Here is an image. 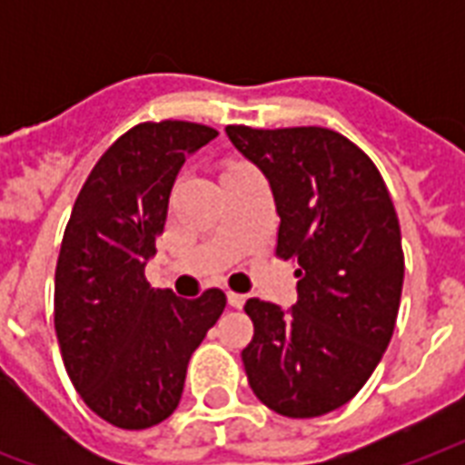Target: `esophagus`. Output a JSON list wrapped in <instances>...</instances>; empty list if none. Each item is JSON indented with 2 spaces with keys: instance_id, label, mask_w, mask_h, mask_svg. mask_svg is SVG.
I'll list each match as a JSON object with an SVG mask.
<instances>
[{
  "instance_id": "34e87169",
  "label": "esophagus",
  "mask_w": 465,
  "mask_h": 465,
  "mask_svg": "<svg viewBox=\"0 0 465 465\" xmlns=\"http://www.w3.org/2000/svg\"><path fill=\"white\" fill-rule=\"evenodd\" d=\"M226 299H229V306H233V309H243V304H246V297H243V294H236V292H229Z\"/></svg>"
}]
</instances>
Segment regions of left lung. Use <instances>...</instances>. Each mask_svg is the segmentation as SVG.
<instances>
[{
  "mask_svg": "<svg viewBox=\"0 0 465 465\" xmlns=\"http://www.w3.org/2000/svg\"><path fill=\"white\" fill-rule=\"evenodd\" d=\"M226 134L268 178L277 255L299 277L290 309L246 302L248 383L270 411L318 418L367 383L396 328L405 270L396 207L374 161L332 130L229 125Z\"/></svg>",
  "mask_w": 465,
  "mask_h": 465,
  "instance_id": "left-lung-1",
  "label": "left lung"
}]
</instances>
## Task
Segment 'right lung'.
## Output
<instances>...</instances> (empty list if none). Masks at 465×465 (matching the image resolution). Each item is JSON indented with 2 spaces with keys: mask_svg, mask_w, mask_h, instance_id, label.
Returning a JSON list of instances; mask_svg holds the SVG:
<instances>
[{
  "mask_svg": "<svg viewBox=\"0 0 465 465\" xmlns=\"http://www.w3.org/2000/svg\"><path fill=\"white\" fill-rule=\"evenodd\" d=\"M217 130L144 123L108 147L76 197L54 270V331L84 403L120 430H147L181 403L190 354L226 306L181 299L144 277L175 175Z\"/></svg>",
  "mask_w": 465,
  "mask_h": 465,
  "instance_id": "1",
  "label": "right lung"
}]
</instances>
